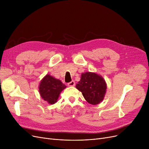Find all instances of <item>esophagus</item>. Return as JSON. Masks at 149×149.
Segmentation results:
<instances>
[{"label": "esophagus", "instance_id": "esophagus-1", "mask_svg": "<svg viewBox=\"0 0 149 149\" xmlns=\"http://www.w3.org/2000/svg\"><path fill=\"white\" fill-rule=\"evenodd\" d=\"M67 85H68V86L69 87L74 86H75V82H74V81H71V82H68V83L67 84Z\"/></svg>", "mask_w": 149, "mask_h": 149}]
</instances>
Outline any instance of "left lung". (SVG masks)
<instances>
[{"mask_svg":"<svg viewBox=\"0 0 149 149\" xmlns=\"http://www.w3.org/2000/svg\"><path fill=\"white\" fill-rule=\"evenodd\" d=\"M76 87L82 92V95L89 104L96 105L102 101L105 94L107 86L101 76L95 73H82L81 80Z\"/></svg>","mask_w":149,"mask_h":149,"instance_id":"8db88e82","label":"left lung"}]
</instances>
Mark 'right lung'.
I'll return each instance as SVG.
<instances>
[{
    "label": "right lung",
    "mask_w": 149,
    "mask_h": 149,
    "mask_svg": "<svg viewBox=\"0 0 149 149\" xmlns=\"http://www.w3.org/2000/svg\"><path fill=\"white\" fill-rule=\"evenodd\" d=\"M66 86L60 80L47 74L39 85V93L41 97L49 104L56 102L61 92Z\"/></svg>",
    "instance_id": "right-lung-1"
}]
</instances>
